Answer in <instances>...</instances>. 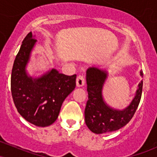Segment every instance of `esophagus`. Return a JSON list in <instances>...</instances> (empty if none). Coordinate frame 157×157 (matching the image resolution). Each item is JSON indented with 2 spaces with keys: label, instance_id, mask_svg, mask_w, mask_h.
<instances>
[{
  "label": "esophagus",
  "instance_id": "esophagus-1",
  "mask_svg": "<svg viewBox=\"0 0 157 157\" xmlns=\"http://www.w3.org/2000/svg\"><path fill=\"white\" fill-rule=\"evenodd\" d=\"M76 84L77 87H82L85 84V78L82 75H79L77 77L76 80Z\"/></svg>",
  "mask_w": 157,
  "mask_h": 157
}]
</instances>
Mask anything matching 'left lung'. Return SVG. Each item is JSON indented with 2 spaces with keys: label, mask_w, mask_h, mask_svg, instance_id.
<instances>
[{
  "label": "left lung",
  "mask_w": 157,
  "mask_h": 157,
  "mask_svg": "<svg viewBox=\"0 0 157 157\" xmlns=\"http://www.w3.org/2000/svg\"><path fill=\"white\" fill-rule=\"evenodd\" d=\"M140 76L143 77L142 71H140ZM107 77V71L97 66L89 67L86 71L89 100L85 109V122L89 130L97 134L119 130L128 123L142 97V80L139 83L134 99L128 107L122 110L110 107L102 97V89Z\"/></svg>",
  "instance_id": "8db88e82"
}]
</instances>
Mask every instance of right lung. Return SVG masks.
<instances>
[{
	"mask_svg": "<svg viewBox=\"0 0 157 157\" xmlns=\"http://www.w3.org/2000/svg\"><path fill=\"white\" fill-rule=\"evenodd\" d=\"M36 42L32 32L23 40L12 67L11 91L20 114L33 125L46 127L58 117L65 99L75 89L77 75L52 68L37 78L29 76L26 67Z\"/></svg>",
	"mask_w": 157,
	"mask_h": 157,
	"instance_id": "right-lung-1",
	"label": "right lung"
}]
</instances>
